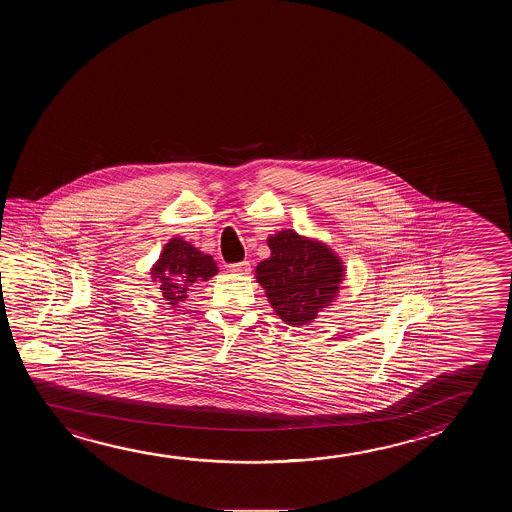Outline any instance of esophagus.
I'll list each match as a JSON object with an SVG mask.
<instances>
[{
	"label": "esophagus",
	"mask_w": 512,
	"mask_h": 512,
	"mask_svg": "<svg viewBox=\"0 0 512 512\" xmlns=\"http://www.w3.org/2000/svg\"><path fill=\"white\" fill-rule=\"evenodd\" d=\"M230 271L234 273V275H250V271H252V266H250V262L248 260H243V262H237V264H230Z\"/></svg>",
	"instance_id": "1"
}]
</instances>
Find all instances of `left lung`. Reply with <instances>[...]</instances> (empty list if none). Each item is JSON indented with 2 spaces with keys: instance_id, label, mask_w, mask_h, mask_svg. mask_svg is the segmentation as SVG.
<instances>
[{
  "instance_id": "obj_1",
  "label": "left lung",
  "mask_w": 512,
  "mask_h": 512,
  "mask_svg": "<svg viewBox=\"0 0 512 512\" xmlns=\"http://www.w3.org/2000/svg\"><path fill=\"white\" fill-rule=\"evenodd\" d=\"M271 255L255 267V280L266 292L276 315L289 326L312 324L322 310L336 303L347 267L331 246L301 236L296 230H278L267 237Z\"/></svg>"
}]
</instances>
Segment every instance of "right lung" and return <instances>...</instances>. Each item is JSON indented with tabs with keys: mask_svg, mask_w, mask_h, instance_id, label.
<instances>
[{
	"mask_svg": "<svg viewBox=\"0 0 512 512\" xmlns=\"http://www.w3.org/2000/svg\"><path fill=\"white\" fill-rule=\"evenodd\" d=\"M218 271L213 255L200 252L183 237L174 236L163 245L160 257L149 269V278L160 283L163 299L172 310H178L197 283L208 282Z\"/></svg>",
	"mask_w": 512,
	"mask_h": 512,
	"instance_id": "obj_1",
	"label": "right lung"
}]
</instances>
